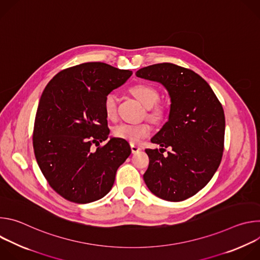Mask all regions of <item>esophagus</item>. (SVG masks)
<instances>
[{"label": "esophagus", "mask_w": 260, "mask_h": 260, "mask_svg": "<svg viewBox=\"0 0 260 260\" xmlns=\"http://www.w3.org/2000/svg\"><path fill=\"white\" fill-rule=\"evenodd\" d=\"M131 149H132L133 153H137V152H139L142 149V148L140 146L136 145V144H131Z\"/></svg>", "instance_id": "esophagus-1"}]
</instances>
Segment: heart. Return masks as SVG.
<instances>
[{"label": "heart", "mask_w": 260, "mask_h": 260, "mask_svg": "<svg viewBox=\"0 0 260 260\" xmlns=\"http://www.w3.org/2000/svg\"><path fill=\"white\" fill-rule=\"evenodd\" d=\"M132 93L137 100L147 109L152 108L159 100L158 91L151 85L139 83L135 84L131 88ZM104 110L109 118H113L117 111V93L115 91H110L105 95L104 99ZM153 116L160 115V110L157 109L152 113ZM152 131L150 124L143 123H120L113 129L115 137L129 141L131 143H139L142 139L147 137Z\"/></svg>", "instance_id": "b5f03b06"}]
</instances>
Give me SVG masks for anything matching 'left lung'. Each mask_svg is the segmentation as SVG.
Here are the masks:
<instances>
[{
    "instance_id": "left-lung-1",
    "label": "left lung",
    "mask_w": 260,
    "mask_h": 260,
    "mask_svg": "<svg viewBox=\"0 0 260 260\" xmlns=\"http://www.w3.org/2000/svg\"><path fill=\"white\" fill-rule=\"evenodd\" d=\"M136 76L162 84L171 98L169 120L146 149L149 166L143 178L149 190L169 202H181L203 189L223 154L224 111L210 85L197 73L170 62L148 66ZM171 151L162 153L165 148Z\"/></svg>"
}]
</instances>
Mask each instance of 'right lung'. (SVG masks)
I'll list each match as a JSON object with an SVG mask.
<instances>
[{
  "label": "right lung",
  "instance_id": "right-lung-1",
  "mask_svg": "<svg viewBox=\"0 0 260 260\" xmlns=\"http://www.w3.org/2000/svg\"><path fill=\"white\" fill-rule=\"evenodd\" d=\"M104 62H85L60 71L46 85L37 109L32 146L38 166L63 199L87 204L112 188L117 169L129 156L124 139H108L105 95L132 76Z\"/></svg>",
  "mask_w": 260,
  "mask_h": 260
}]
</instances>
